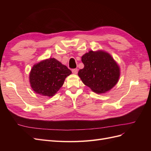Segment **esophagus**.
Returning a JSON list of instances; mask_svg holds the SVG:
<instances>
[{
	"instance_id": "esophagus-1",
	"label": "esophagus",
	"mask_w": 151,
	"mask_h": 151,
	"mask_svg": "<svg viewBox=\"0 0 151 151\" xmlns=\"http://www.w3.org/2000/svg\"><path fill=\"white\" fill-rule=\"evenodd\" d=\"M72 72L73 74H77V72H78V69H77V68H74V69H72Z\"/></svg>"
}]
</instances>
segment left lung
<instances>
[{
  "label": "left lung",
  "instance_id": "obj_1",
  "mask_svg": "<svg viewBox=\"0 0 151 151\" xmlns=\"http://www.w3.org/2000/svg\"><path fill=\"white\" fill-rule=\"evenodd\" d=\"M84 67L79 70L78 76L83 83L94 92H107L118 83L120 67L108 53L91 50L82 56Z\"/></svg>",
  "mask_w": 151,
  "mask_h": 151
}]
</instances>
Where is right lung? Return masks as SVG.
I'll return each mask as SVG.
<instances>
[{
    "instance_id": "add662e5",
    "label": "right lung",
    "mask_w": 151,
    "mask_h": 151,
    "mask_svg": "<svg viewBox=\"0 0 151 151\" xmlns=\"http://www.w3.org/2000/svg\"><path fill=\"white\" fill-rule=\"evenodd\" d=\"M70 70L57 59L50 58L36 63L29 73V83L36 93L52 97L63 86Z\"/></svg>"
}]
</instances>
